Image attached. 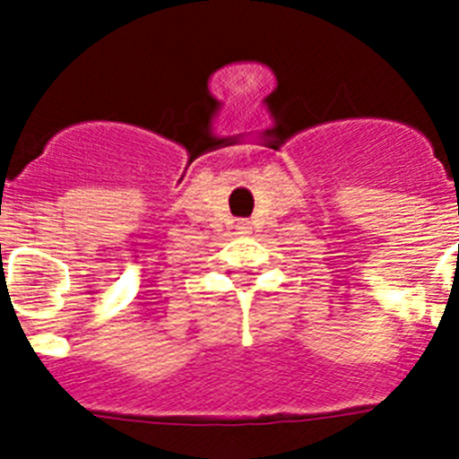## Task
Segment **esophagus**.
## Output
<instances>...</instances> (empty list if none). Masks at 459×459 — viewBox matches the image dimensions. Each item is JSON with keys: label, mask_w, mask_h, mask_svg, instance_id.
<instances>
[{"label": "esophagus", "mask_w": 459, "mask_h": 459, "mask_svg": "<svg viewBox=\"0 0 459 459\" xmlns=\"http://www.w3.org/2000/svg\"><path fill=\"white\" fill-rule=\"evenodd\" d=\"M237 230H241L243 234L250 232V222H248V221H241V222H238V225H237Z\"/></svg>", "instance_id": "1"}]
</instances>
